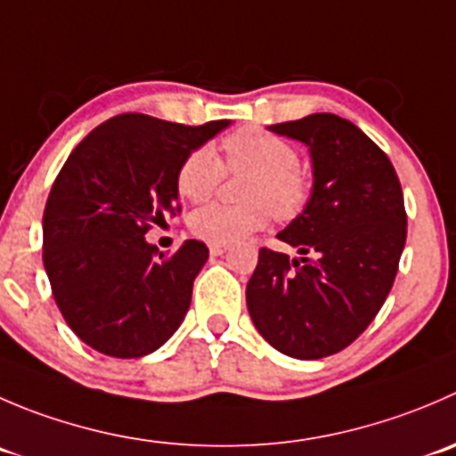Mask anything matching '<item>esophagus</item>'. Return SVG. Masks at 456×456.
Wrapping results in <instances>:
<instances>
[{
    "instance_id": "esophagus-1",
    "label": "esophagus",
    "mask_w": 456,
    "mask_h": 456,
    "mask_svg": "<svg viewBox=\"0 0 456 456\" xmlns=\"http://www.w3.org/2000/svg\"><path fill=\"white\" fill-rule=\"evenodd\" d=\"M224 251H227V247H224V245H211L209 247V254L211 256H223Z\"/></svg>"
}]
</instances>
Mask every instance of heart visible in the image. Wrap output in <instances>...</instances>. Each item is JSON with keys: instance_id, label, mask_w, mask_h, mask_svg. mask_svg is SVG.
Wrapping results in <instances>:
<instances>
[{"instance_id": "obj_1", "label": "heart", "mask_w": 456, "mask_h": 456, "mask_svg": "<svg viewBox=\"0 0 456 456\" xmlns=\"http://www.w3.org/2000/svg\"><path fill=\"white\" fill-rule=\"evenodd\" d=\"M223 160L209 147H198L180 165L175 184L180 196L202 202L214 196L227 171H249L242 187L247 202H214L193 211L189 229L211 245H233L263 229L273 218L291 220L309 200V178L300 169L298 151L276 134L245 126L224 135Z\"/></svg>"}]
</instances>
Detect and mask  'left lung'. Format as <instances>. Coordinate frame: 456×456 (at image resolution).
Returning <instances> with one entry per match:
<instances>
[{
    "label": "left lung",
    "mask_w": 456,
    "mask_h": 456,
    "mask_svg": "<svg viewBox=\"0 0 456 456\" xmlns=\"http://www.w3.org/2000/svg\"><path fill=\"white\" fill-rule=\"evenodd\" d=\"M309 147L314 189L278 240L300 260L263 247L247 282V309L269 346L322 359L352 346L386 303L408 236V214L390 158L334 113L272 125Z\"/></svg>",
    "instance_id": "1"
}]
</instances>
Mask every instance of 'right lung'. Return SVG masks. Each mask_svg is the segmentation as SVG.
<instances>
[{
	"mask_svg": "<svg viewBox=\"0 0 456 456\" xmlns=\"http://www.w3.org/2000/svg\"><path fill=\"white\" fill-rule=\"evenodd\" d=\"M227 125L122 113L93 129L57 174L44 207V269L64 321L93 350L138 359L183 322L209 249L184 240L165 256L144 233L178 214L180 165Z\"/></svg>",
	"mask_w": 456,
	"mask_h": 456,
	"instance_id": "1",
	"label": "right lung"
}]
</instances>
